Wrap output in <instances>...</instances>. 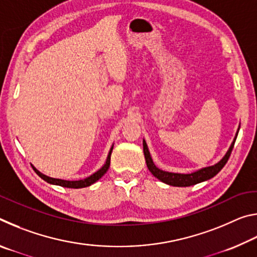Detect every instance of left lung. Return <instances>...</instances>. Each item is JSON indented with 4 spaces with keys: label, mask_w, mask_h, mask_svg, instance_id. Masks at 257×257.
Wrapping results in <instances>:
<instances>
[{
    "label": "left lung",
    "mask_w": 257,
    "mask_h": 257,
    "mask_svg": "<svg viewBox=\"0 0 257 257\" xmlns=\"http://www.w3.org/2000/svg\"><path fill=\"white\" fill-rule=\"evenodd\" d=\"M237 136H238V132L236 134V137H234V139H233L232 144L230 145L228 152L225 153L222 160L219 161L216 164L212 165V167L203 168V169H201V170H197L193 173H186V175L185 173L168 172V171H163V170H161V169H159L154 164L153 160H152V158H151V154H150L149 147H147V145H146V142L143 141V149H144V155H145L147 168H149V170L152 172V175L167 185L176 186V187H188V186L199 184V182H202V181L211 179V178H213L221 171V169H222L225 165V163L228 162Z\"/></svg>",
    "instance_id": "left-lung-1"
}]
</instances>
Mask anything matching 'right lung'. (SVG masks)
<instances>
[{"instance_id": "1", "label": "right lung", "mask_w": 257, "mask_h": 257, "mask_svg": "<svg viewBox=\"0 0 257 257\" xmlns=\"http://www.w3.org/2000/svg\"><path fill=\"white\" fill-rule=\"evenodd\" d=\"M112 150H113V146L111 147L110 152H108V155H107V159H106V162L105 164L103 165V167L99 169L98 171H96L95 173H93L92 176L85 178V179L82 180H75V181H70V180H62V179H56V178H51V177H47L45 175H43L42 172H40L37 170L36 168L33 167V169L35 170V172L37 173L38 176H40L43 180H45L46 182H49V184L52 185H58L61 187H67V188H84V187H88L90 185H93L94 182H96L99 178H102L104 175H105L106 171L108 170V167H110V161H111V153H112Z\"/></svg>"}]
</instances>
